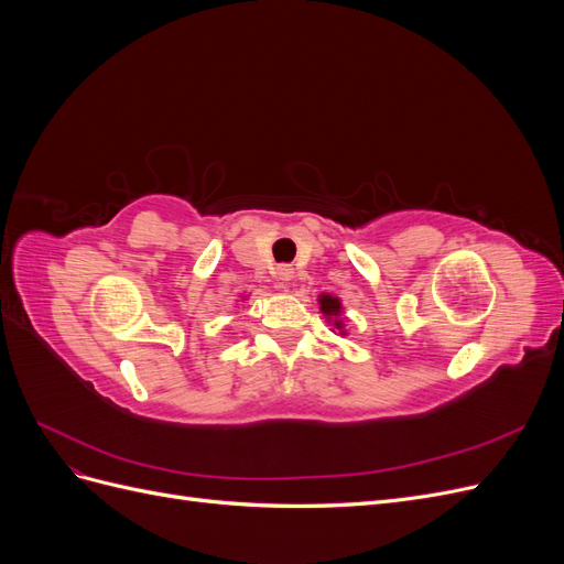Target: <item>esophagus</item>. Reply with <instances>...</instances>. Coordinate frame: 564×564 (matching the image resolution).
Wrapping results in <instances>:
<instances>
[{
  "label": "esophagus",
  "instance_id": "obj_1",
  "mask_svg": "<svg viewBox=\"0 0 564 564\" xmlns=\"http://www.w3.org/2000/svg\"><path fill=\"white\" fill-rule=\"evenodd\" d=\"M275 275H278L282 282H289V280L294 278V268H292V265H278Z\"/></svg>",
  "mask_w": 564,
  "mask_h": 564
}]
</instances>
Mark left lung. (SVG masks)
Listing matches in <instances>:
<instances>
[{
	"mask_svg": "<svg viewBox=\"0 0 564 564\" xmlns=\"http://www.w3.org/2000/svg\"><path fill=\"white\" fill-rule=\"evenodd\" d=\"M319 303H322V313H324V315H336L338 308H340L338 299H332V296H322Z\"/></svg>",
	"mask_w": 564,
	"mask_h": 564,
	"instance_id": "8db88e82",
	"label": "left lung"
}]
</instances>
